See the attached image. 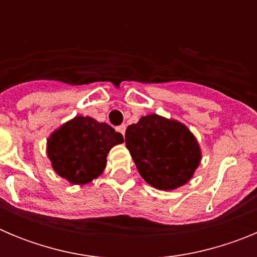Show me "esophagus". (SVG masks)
Returning a JSON list of instances; mask_svg holds the SVG:
<instances>
[{"instance_id":"1","label":"esophagus","mask_w":257,"mask_h":257,"mask_svg":"<svg viewBox=\"0 0 257 257\" xmlns=\"http://www.w3.org/2000/svg\"><path fill=\"white\" fill-rule=\"evenodd\" d=\"M118 131L124 136V133H126V124H121V126H118Z\"/></svg>"}]
</instances>
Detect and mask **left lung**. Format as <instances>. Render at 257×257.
Wrapping results in <instances>:
<instances>
[{
	"instance_id": "1",
	"label": "left lung",
	"mask_w": 257,
	"mask_h": 257,
	"mask_svg": "<svg viewBox=\"0 0 257 257\" xmlns=\"http://www.w3.org/2000/svg\"><path fill=\"white\" fill-rule=\"evenodd\" d=\"M124 139L142 178L157 189L187 184L201 162V149L188 127L158 114L130 124Z\"/></svg>"
}]
</instances>
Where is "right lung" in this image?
<instances>
[{
	"mask_svg": "<svg viewBox=\"0 0 257 257\" xmlns=\"http://www.w3.org/2000/svg\"><path fill=\"white\" fill-rule=\"evenodd\" d=\"M123 143L122 134L108 123L77 115L47 140L52 169L69 183L83 185L103 174L109 151Z\"/></svg>",
	"mask_w": 257,
	"mask_h": 257,
	"instance_id": "right-lung-1",
	"label": "right lung"
}]
</instances>
